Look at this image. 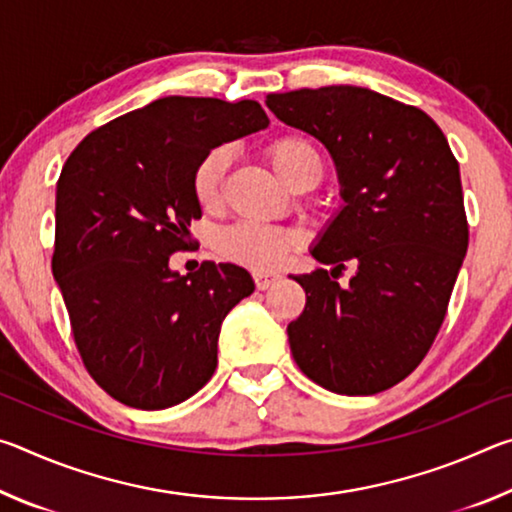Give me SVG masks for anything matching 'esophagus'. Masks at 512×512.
<instances>
[{
	"label": "esophagus",
	"mask_w": 512,
	"mask_h": 512,
	"mask_svg": "<svg viewBox=\"0 0 512 512\" xmlns=\"http://www.w3.org/2000/svg\"><path fill=\"white\" fill-rule=\"evenodd\" d=\"M275 282H277V275H273V273H255V284L259 291L273 287Z\"/></svg>",
	"instance_id": "esophagus-1"
}]
</instances>
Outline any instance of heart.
<instances>
[{
  "label": "heart",
  "mask_w": 512,
  "mask_h": 512,
  "mask_svg": "<svg viewBox=\"0 0 512 512\" xmlns=\"http://www.w3.org/2000/svg\"><path fill=\"white\" fill-rule=\"evenodd\" d=\"M266 155L277 176L282 178V183H287L291 189L302 183H309L314 187L320 176H323L320 153L305 137H280V140H275L268 146ZM230 160L232 155L228 146H216V149L207 151L198 160L192 173V192L198 205L205 207V210H214L221 203L225 173H228ZM298 241V232L280 228V225L235 223L219 232L216 248L230 262L262 273L280 266L284 257L291 253V248L298 246Z\"/></svg>",
  "instance_id": "obj_1"
}]
</instances>
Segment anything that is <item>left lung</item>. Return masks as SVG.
<instances>
[{"instance_id": "8db88e82", "label": "left lung", "mask_w": 512, "mask_h": 512, "mask_svg": "<svg viewBox=\"0 0 512 512\" xmlns=\"http://www.w3.org/2000/svg\"><path fill=\"white\" fill-rule=\"evenodd\" d=\"M266 106L332 155L343 205L309 248L325 268L296 275L305 311L289 323L300 370L339 395H375L429 352L467 253L461 171L420 108L357 85L268 94Z\"/></svg>"}]
</instances>
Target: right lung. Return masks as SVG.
Here are the masks:
<instances>
[{
	"instance_id": "add662e5",
	"label": "right lung",
	"mask_w": 512,
	"mask_h": 512,
	"mask_svg": "<svg viewBox=\"0 0 512 512\" xmlns=\"http://www.w3.org/2000/svg\"><path fill=\"white\" fill-rule=\"evenodd\" d=\"M266 126L250 99L164 97L97 128L60 171L51 271L85 368L121 404L169 409L214 375L223 318L255 282L237 264L180 275L169 257L201 219L198 160Z\"/></svg>"
}]
</instances>
